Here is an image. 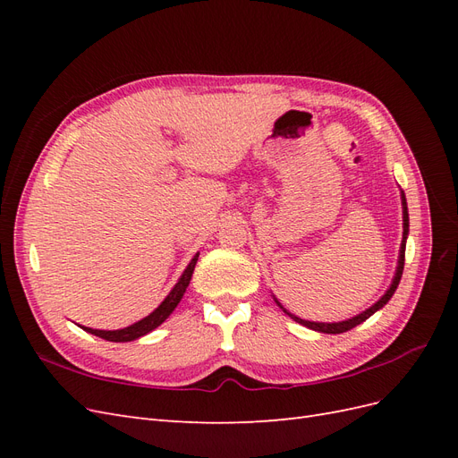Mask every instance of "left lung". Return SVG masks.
Returning <instances> with one entry per match:
<instances>
[{"mask_svg":"<svg viewBox=\"0 0 458 458\" xmlns=\"http://www.w3.org/2000/svg\"><path fill=\"white\" fill-rule=\"evenodd\" d=\"M401 206H403V241H401V248H399L397 269H395V275H394V281H392L390 288L386 290V294H384L377 303H374V306H370V308L365 310L363 313H359V315L348 318V321H340V323H315V321H306V318H300V317L290 313L288 310H284V308L281 306V301L275 298L276 306H279L290 318H294L296 323H300V325H303V327H308V328H311V330H317V332H325V335H340V332L352 330L353 327H357V325H361L363 321H367V318H369L372 313H377L378 310H382V308L386 306V303L390 301V298L394 296L395 288H397V284H399V281H401V275H403V266H405V244H407V234H409V212H407V200H405V192H403V191H401Z\"/></svg>","mask_w":458,"mask_h":458,"instance_id":"obj_1","label":"left lung"}]
</instances>
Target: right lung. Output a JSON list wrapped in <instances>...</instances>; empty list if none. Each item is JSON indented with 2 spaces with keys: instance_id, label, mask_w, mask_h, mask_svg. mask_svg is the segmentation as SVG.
<instances>
[{
  "instance_id": "1",
  "label": "right lung",
  "mask_w": 458,
  "mask_h": 458,
  "mask_svg": "<svg viewBox=\"0 0 458 458\" xmlns=\"http://www.w3.org/2000/svg\"><path fill=\"white\" fill-rule=\"evenodd\" d=\"M197 259H199V254H195V258L191 259L187 269L183 271L182 276H179V281L172 288V293L164 298V301L155 311L147 315L145 318H141V321H137V323H133L126 328H120V330H97V328H89V327H81V328L89 332V335H95V336H99V338L108 340V342H131V340H137V338L148 335L150 330H155L157 327H160L165 321V318L172 315V311L177 308V303L182 301L185 290L191 283L192 271H195Z\"/></svg>"
}]
</instances>
